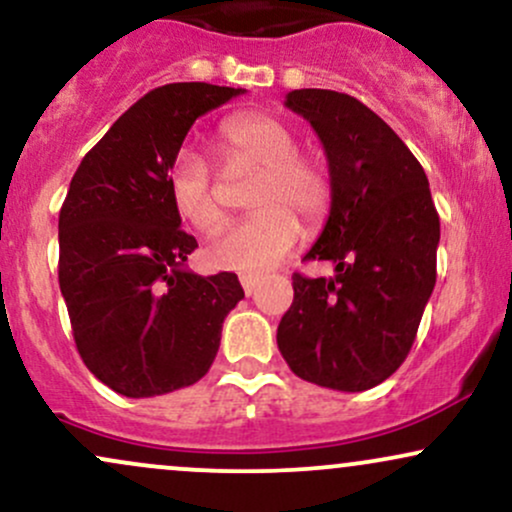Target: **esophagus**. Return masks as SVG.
Returning <instances> with one entry per match:
<instances>
[{
  "label": "esophagus",
  "mask_w": 512,
  "mask_h": 512,
  "mask_svg": "<svg viewBox=\"0 0 512 512\" xmlns=\"http://www.w3.org/2000/svg\"><path fill=\"white\" fill-rule=\"evenodd\" d=\"M240 284H243L245 296H252L257 289V284H260V279H257V276H240Z\"/></svg>",
  "instance_id": "34e87169"
}]
</instances>
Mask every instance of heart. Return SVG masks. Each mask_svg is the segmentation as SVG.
I'll use <instances>...</instances> for the list:
<instances>
[{
  "label": "heart",
  "instance_id": "b5f03b06",
  "mask_svg": "<svg viewBox=\"0 0 512 512\" xmlns=\"http://www.w3.org/2000/svg\"><path fill=\"white\" fill-rule=\"evenodd\" d=\"M296 132L279 117L240 113L219 127V151L226 166L260 168L250 192L248 219L233 223L211 243L209 260L221 269L257 274L272 269L296 248L303 228L330 214L334 187L330 170L298 151ZM170 202L199 233H216L226 223L223 197L209 163L197 151L180 149L168 170Z\"/></svg>",
  "mask_w": 512,
  "mask_h": 512
}]
</instances>
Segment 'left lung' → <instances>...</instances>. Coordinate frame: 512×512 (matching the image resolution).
<instances>
[{"mask_svg": "<svg viewBox=\"0 0 512 512\" xmlns=\"http://www.w3.org/2000/svg\"><path fill=\"white\" fill-rule=\"evenodd\" d=\"M286 108L325 146L334 197L305 257L332 262L337 274H293L276 344L298 378L363 392L390 378L414 344L436 286L438 211L421 163L354 96L298 88Z\"/></svg>", "mask_w": 512, "mask_h": 512, "instance_id": "1", "label": "left lung"}]
</instances>
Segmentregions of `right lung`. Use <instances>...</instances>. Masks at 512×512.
Listing matches in <instances>:
<instances>
[{"instance_id": "add662e5", "label": "right lung", "mask_w": 512, "mask_h": 512, "mask_svg": "<svg viewBox=\"0 0 512 512\" xmlns=\"http://www.w3.org/2000/svg\"><path fill=\"white\" fill-rule=\"evenodd\" d=\"M243 88L182 81L139 98L84 156L60 209V289L86 368L125 397L195 385L245 296L238 276L185 267L168 170L199 115Z\"/></svg>"}]
</instances>
